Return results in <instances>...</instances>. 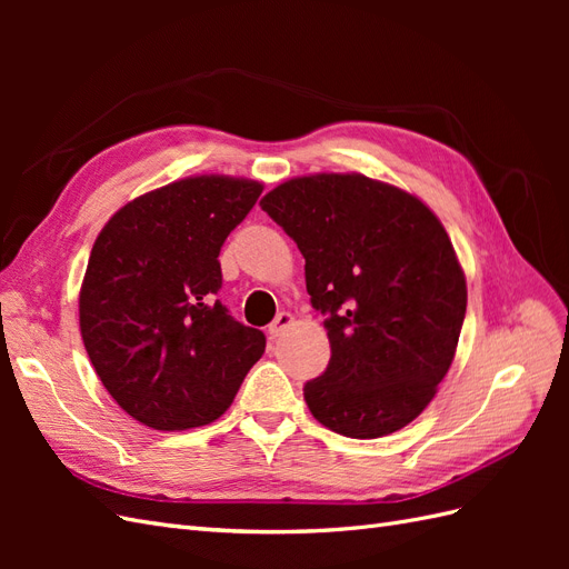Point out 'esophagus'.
Wrapping results in <instances>:
<instances>
[{"label": "esophagus", "mask_w": 569, "mask_h": 569, "mask_svg": "<svg viewBox=\"0 0 569 569\" xmlns=\"http://www.w3.org/2000/svg\"><path fill=\"white\" fill-rule=\"evenodd\" d=\"M291 322H295V316L287 313V311H280L278 316H274V320L268 325V335H270L272 339L282 337V335H284V330H289V325H291Z\"/></svg>", "instance_id": "34e87169"}]
</instances>
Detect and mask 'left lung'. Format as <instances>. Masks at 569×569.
<instances>
[{
  "mask_svg": "<svg viewBox=\"0 0 569 569\" xmlns=\"http://www.w3.org/2000/svg\"><path fill=\"white\" fill-rule=\"evenodd\" d=\"M261 209L303 253L306 289L330 337V363L303 387L313 418L351 439L416 420L453 363L468 306L439 218L360 173L287 180Z\"/></svg>",
  "mask_w": 569,
  "mask_h": 569,
  "instance_id": "left-lung-1",
  "label": "left lung"
}]
</instances>
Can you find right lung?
I'll return each mask as SVG.
<instances>
[{
    "instance_id": "add662e5",
    "label": "right lung",
    "mask_w": 569,
    "mask_h": 569,
    "mask_svg": "<svg viewBox=\"0 0 569 569\" xmlns=\"http://www.w3.org/2000/svg\"><path fill=\"white\" fill-rule=\"evenodd\" d=\"M263 184L228 176L170 182L99 232L80 289V335L101 385L161 432L218 420L266 351V335L216 299L218 253Z\"/></svg>"
}]
</instances>
